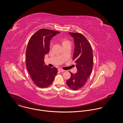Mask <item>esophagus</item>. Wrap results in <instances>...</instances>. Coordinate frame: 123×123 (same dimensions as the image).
Returning <instances> with one entry per match:
<instances>
[{
    "label": "esophagus",
    "instance_id": "obj_1",
    "mask_svg": "<svg viewBox=\"0 0 123 123\" xmlns=\"http://www.w3.org/2000/svg\"><path fill=\"white\" fill-rule=\"evenodd\" d=\"M58 71H60V72H64L65 70H62V69H58Z\"/></svg>",
    "mask_w": 123,
    "mask_h": 123
}]
</instances>
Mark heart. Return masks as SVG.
Instances as JSON below:
<instances>
[{"label": "heart", "mask_w": 123, "mask_h": 123, "mask_svg": "<svg viewBox=\"0 0 123 123\" xmlns=\"http://www.w3.org/2000/svg\"><path fill=\"white\" fill-rule=\"evenodd\" d=\"M62 44L64 45L67 43H70V42L68 40H67V39H62ZM53 43H51V44H50V47H51L52 46H53Z\"/></svg>", "instance_id": "obj_1"}]
</instances>
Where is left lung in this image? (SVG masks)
I'll list each match as a JSON object with an SVG mask.
<instances>
[{"mask_svg": "<svg viewBox=\"0 0 123 123\" xmlns=\"http://www.w3.org/2000/svg\"><path fill=\"white\" fill-rule=\"evenodd\" d=\"M74 39L75 49L73 61L76 64L77 72H70L71 77L66 81L68 86L72 90L83 87L87 83L93 65V55L91 46L86 38L80 33H70Z\"/></svg>", "mask_w": 123, "mask_h": 123, "instance_id": "left-lung-1", "label": "left lung"}]
</instances>
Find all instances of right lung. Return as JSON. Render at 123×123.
<instances>
[{
  "label": "right lung",
  "instance_id": "add662e5",
  "mask_svg": "<svg viewBox=\"0 0 123 123\" xmlns=\"http://www.w3.org/2000/svg\"><path fill=\"white\" fill-rule=\"evenodd\" d=\"M59 32L41 29L30 38L26 50V66L35 85L41 88L49 86L57 74L55 67L44 65V56L50 50V41Z\"/></svg>",
  "mask_w": 123,
  "mask_h": 123
}]
</instances>
